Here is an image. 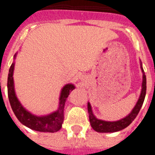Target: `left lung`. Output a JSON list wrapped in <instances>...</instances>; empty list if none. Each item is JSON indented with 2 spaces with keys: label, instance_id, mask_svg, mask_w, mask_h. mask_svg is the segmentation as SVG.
<instances>
[{
  "label": "left lung",
  "instance_id": "obj_1",
  "mask_svg": "<svg viewBox=\"0 0 155 155\" xmlns=\"http://www.w3.org/2000/svg\"><path fill=\"white\" fill-rule=\"evenodd\" d=\"M141 63V69L143 73V76H142V91H141V94H140L139 99L137 101L136 105L134 108H133V110L130 112V113L125 117L122 118L119 120H116V121H106V120H102L97 119L92 113V107L91 104L88 102L87 103V111L89 113V120L91 123V126L92 129L98 133H113L117 132L120 130L125 129L130 125L132 121L134 120L137 115L139 113L140 109L142 108V104L144 102L145 97H146V92H147V77L145 75L144 71L142 68V62Z\"/></svg>",
  "mask_w": 155,
  "mask_h": 155
}]
</instances>
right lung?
<instances>
[{
	"label": "right lung",
	"mask_w": 155,
	"mask_h": 155,
	"mask_svg": "<svg viewBox=\"0 0 155 155\" xmlns=\"http://www.w3.org/2000/svg\"><path fill=\"white\" fill-rule=\"evenodd\" d=\"M16 56L17 53L14 54V59ZM14 64H15L14 63H12L8 71L7 87H8V101L10 103L11 108L17 118L21 124L33 130L48 133L58 131L62 127V124L63 122V109L65 106L66 100L68 97L69 93L75 88L74 84H68L62 88L60 97H59L58 108L55 112L45 116L34 115L21 105V104L18 101V97L16 96L13 77Z\"/></svg>",
	"instance_id": "right-lung-1"
}]
</instances>
